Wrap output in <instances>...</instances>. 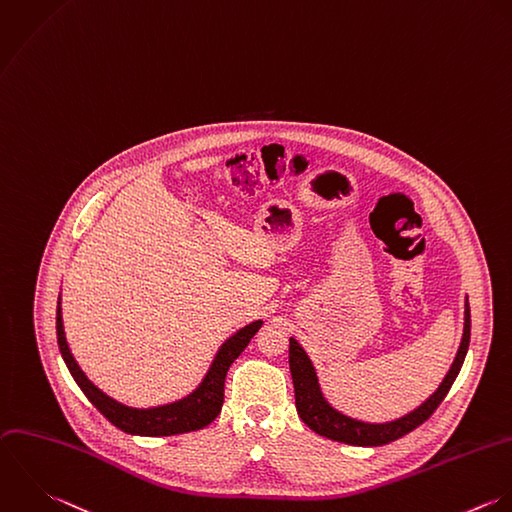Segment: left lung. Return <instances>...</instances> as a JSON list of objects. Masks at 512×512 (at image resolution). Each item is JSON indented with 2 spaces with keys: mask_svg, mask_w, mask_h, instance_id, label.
<instances>
[{
  "mask_svg": "<svg viewBox=\"0 0 512 512\" xmlns=\"http://www.w3.org/2000/svg\"><path fill=\"white\" fill-rule=\"evenodd\" d=\"M471 341V308H469V298H465V324H463V338L459 343L457 355L439 383V387L413 411L405 413L399 419L385 421V423H369L361 421L355 417H349L345 413L338 411L324 395L320 377L316 371L314 361L306 353V349L298 343V340L290 338V371H292V381H294V393H296V409L302 421L316 431L322 437H328L332 441H340L347 445H357V447H379L385 443H391L415 427H419L423 421L431 417V413L441 405L445 395L449 393L451 385L455 383L467 349Z\"/></svg>",
  "mask_w": 512,
  "mask_h": 512,
  "instance_id": "obj_1",
  "label": "left lung"
}]
</instances>
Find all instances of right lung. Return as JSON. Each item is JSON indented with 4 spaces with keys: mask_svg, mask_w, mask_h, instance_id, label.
Listing matches in <instances>:
<instances>
[{
    "mask_svg": "<svg viewBox=\"0 0 512 512\" xmlns=\"http://www.w3.org/2000/svg\"><path fill=\"white\" fill-rule=\"evenodd\" d=\"M262 320H256L232 334L230 338L222 341V345L216 349L204 377L200 383L184 397L163 403L155 407H131L125 405L111 395H107L103 389H99L79 367L77 359L73 357L69 343L65 338L63 328V314H61V294L57 300V343L59 351L63 355V361L67 369L71 371L73 379L81 387V391L87 395V399L121 431L129 435L139 437H171L180 433L198 431L206 425H210L216 415L222 409L224 403V379L226 371L234 363V359L246 349V345L256 336V332L262 328Z\"/></svg>",
    "mask_w": 512,
    "mask_h": 512,
    "instance_id": "1",
    "label": "right lung"
}]
</instances>
